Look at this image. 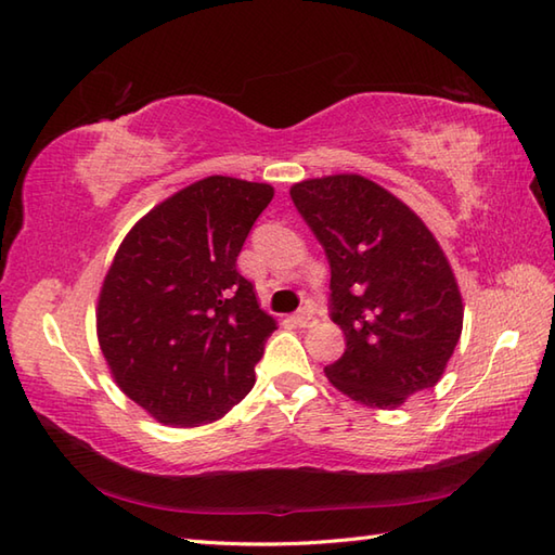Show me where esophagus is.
<instances>
[{"instance_id": "1", "label": "esophagus", "mask_w": 555, "mask_h": 555, "mask_svg": "<svg viewBox=\"0 0 555 555\" xmlns=\"http://www.w3.org/2000/svg\"><path fill=\"white\" fill-rule=\"evenodd\" d=\"M293 322H296V324H298V326H302V328H308V326H312L317 320H314V314H312V312L302 310V312H298V314H293Z\"/></svg>"}]
</instances>
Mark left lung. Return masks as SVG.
<instances>
[{
  "label": "left lung",
  "mask_w": 555,
  "mask_h": 555,
  "mask_svg": "<svg viewBox=\"0 0 555 555\" xmlns=\"http://www.w3.org/2000/svg\"><path fill=\"white\" fill-rule=\"evenodd\" d=\"M332 267V320L346 352L324 367L340 393L391 410L441 379L463 332V298L431 231L356 173L291 188Z\"/></svg>",
  "instance_id": "left-lung-1"
}]
</instances>
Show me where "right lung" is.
<instances>
[{"instance_id":"obj_1","label":"right lung","mask_w":555,"mask_h":555,"mask_svg":"<svg viewBox=\"0 0 555 555\" xmlns=\"http://www.w3.org/2000/svg\"><path fill=\"white\" fill-rule=\"evenodd\" d=\"M274 188L209 176L128 231L104 276L98 338L121 391L171 427L238 405L276 322L235 269Z\"/></svg>"}]
</instances>
